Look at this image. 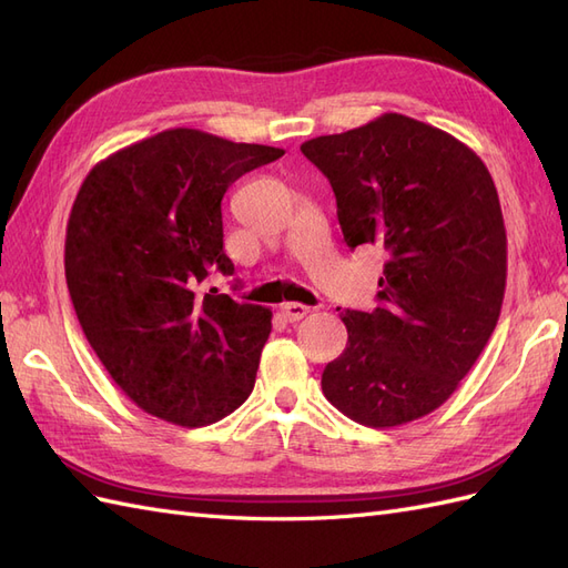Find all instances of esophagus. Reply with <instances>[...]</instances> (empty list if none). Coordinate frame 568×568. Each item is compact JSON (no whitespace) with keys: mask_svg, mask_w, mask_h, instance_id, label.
I'll return each instance as SVG.
<instances>
[{"mask_svg":"<svg viewBox=\"0 0 568 568\" xmlns=\"http://www.w3.org/2000/svg\"><path fill=\"white\" fill-rule=\"evenodd\" d=\"M305 315H307V305H303V303H284L282 305V317L286 322H298Z\"/></svg>","mask_w":568,"mask_h":568,"instance_id":"esophagus-1","label":"esophagus"}]
</instances>
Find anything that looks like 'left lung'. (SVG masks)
<instances>
[{"label": "left lung", "instance_id": "8db88e82", "mask_svg": "<svg viewBox=\"0 0 568 568\" xmlns=\"http://www.w3.org/2000/svg\"><path fill=\"white\" fill-rule=\"evenodd\" d=\"M329 180L348 248L386 253L382 305L343 311L348 343L322 390L357 424L390 428L440 407L500 320L507 232L486 163L400 113L301 144Z\"/></svg>", "mask_w": 568, "mask_h": 568}]
</instances>
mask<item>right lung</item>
Returning a JSON list of instances; mask_svg holds the SVG:
<instances>
[{
	"mask_svg": "<svg viewBox=\"0 0 568 568\" xmlns=\"http://www.w3.org/2000/svg\"><path fill=\"white\" fill-rule=\"evenodd\" d=\"M284 149L194 128L111 153L84 178L65 225V284L115 386L149 415L199 428L242 405L272 311L201 288L222 251V196Z\"/></svg>",
	"mask_w": 568,
	"mask_h": 568,
	"instance_id": "obj_1",
	"label": "right lung"
}]
</instances>
